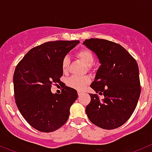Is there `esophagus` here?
I'll list each match as a JSON object with an SVG mask.
<instances>
[{
	"instance_id": "34e87169",
	"label": "esophagus",
	"mask_w": 152,
	"mask_h": 152,
	"mask_svg": "<svg viewBox=\"0 0 152 152\" xmlns=\"http://www.w3.org/2000/svg\"><path fill=\"white\" fill-rule=\"evenodd\" d=\"M83 94H84V92H82V91H77V94H78V96H80V95H82Z\"/></svg>"
}]
</instances>
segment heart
Wrapping results in <instances>:
<instances>
[{
	"mask_svg": "<svg viewBox=\"0 0 152 152\" xmlns=\"http://www.w3.org/2000/svg\"><path fill=\"white\" fill-rule=\"evenodd\" d=\"M76 56L79 58L88 67H91L94 61V56L93 52L89 49L83 48L76 52ZM70 58L68 56H65L61 61V68L63 72H67L69 68ZM91 82V78L88 76H72L68 80V85L71 88L77 91H83Z\"/></svg>",
	"mask_w": 152,
	"mask_h": 152,
	"instance_id": "obj_1",
	"label": "heart"
}]
</instances>
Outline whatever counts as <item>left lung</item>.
<instances>
[{
    "mask_svg": "<svg viewBox=\"0 0 152 152\" xmlns=\"http://www.w3.org/2000/svg\"><path fill=\"white\" fill-rule=\"evenodd\" d=\"M84 44L94 52L101 65L91 88L104 98L90 94L86 113L92 123L104 129L123 126L133 113L141 93L136 61L119 44L102 39H86Z\"/></svg>",
    "mask_w": 152,
    "mask_h": 152,
    "instance_id": "obj_1",
    "label": "left lung"
}]
</instances>
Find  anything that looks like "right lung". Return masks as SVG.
Segmentation results:
<instances>
[{
  "label": "right lung",
  "mask_w": 152,
  "mask_h": 152,
  "mask_svg": "<svg viewBox=\"0 0 152 152\" xmlns=\"http://www.w3.org/2000/svg\"><path fill=\"white\" fill-rule=\"evenodd\" d=\"M79 42H47L30 49L16 67V104L24 119L36 130L53 132L68 120L70 107L77 98V91L64 84L61 94H54L51 88L53 84H62V58Z\"/></svg>",
  "instance_id": "1"
}]
</instances>
